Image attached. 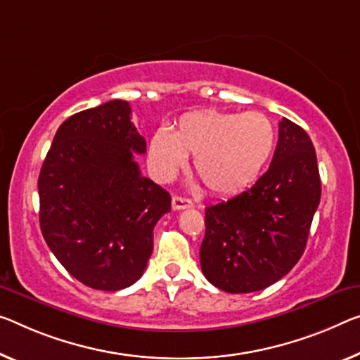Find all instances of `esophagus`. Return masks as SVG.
<instances>
[{"instance_id":"1","label":"esophagus","mask_w":360,"mask_h":360,"mask_svg":"<svg viewBox=\"0 0 360 360\" xmlns=\"http://www.w3.org/2000/svg\"><path fill=\"white\" fill-rule=\"evenodd\" d=\"M193 202L190 199L186 198H180V196H174L172 198V209L174 211H180V209H186V207H191Z\"/></svg>"}]
</instances>
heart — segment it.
<instances>
[{"instance_id": "obj_1", "label": "heart", "mask_w": 360, "mask_h": 360, "mask_svg": "<svg viewBox=\"0 0 360 360\" xmlns=\"http://www.w3.org/2000/svg\"><path fill=\"white\" fill-rule=\"evenodd\" d=\"M275 129L261 112L207 109L181 115L172 134L159 129L148 146L153 172L170 180L195 156V170L214 195H236L251 186L275 148Z\"/></svg>"}]
</instances>
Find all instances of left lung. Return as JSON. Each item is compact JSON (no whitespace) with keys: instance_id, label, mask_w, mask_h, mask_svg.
Returning a JSON list of instances; mask_svg holds the SVG:
<instances>
[{"instance_id":"8db88e82","label":"left lung","mask_w":360,"mask_h":360,"mask_svg":"<svg viewBox=\"0 0 360 360\" xmlns=\"http://www.w3.org/2000/svg\"><path fill=\"white\" fill-rule=\"evenodd\" d=\"M320 191L311 138L283 117L267 172L240 195L206 207L199 250L204 276L235 295L283 278L306 250Z\"/></svg>"}]
</instances>
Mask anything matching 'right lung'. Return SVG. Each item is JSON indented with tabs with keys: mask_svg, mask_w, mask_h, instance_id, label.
<instances>
[{
	"mask_svg": "<svg viewBox=\"0 0 360 360\" xmlns=\"http://www.w3.org/2000/svg\"><path fill=\"white\" fill-rule=\"evenodd\" d=\"M130 104L112 99L60 124L38 176L40 226L68 272L95 290L134 285L153 252L170 195L143 176L134 153L146 141Z\"/></svg>",
	"mask_w": 360,
	"mask_h": 360,
	"instance_id": "right-lung-1",
	"label": "right lung"
}]
</instances>
